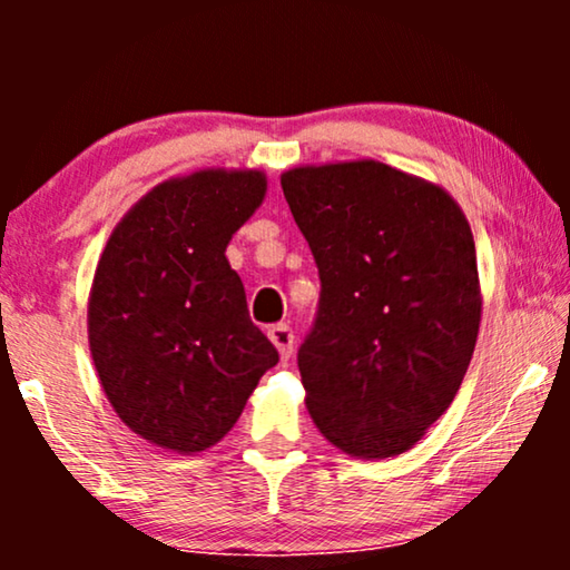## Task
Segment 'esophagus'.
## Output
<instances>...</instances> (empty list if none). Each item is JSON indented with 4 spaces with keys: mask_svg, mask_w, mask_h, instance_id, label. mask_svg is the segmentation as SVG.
<instances>
[{
    "mask_svg": "<svg viewBox=\"0 0 570 570\" xmlns=\"http://www.w3.org/2000/svg\"><path fill=\"white\" fill-rule=\"evenodd\" d=\"M269 340L275 342V347L279 350V357L287 361V357L293 355V345H295V337H293V330L287 324H275L269 326Z\"/></svg>",
    "mask_w": 570,
    "mask_h": 570,
    "instance_id": "1",
    "label": "esophagus"
}]
</instances>
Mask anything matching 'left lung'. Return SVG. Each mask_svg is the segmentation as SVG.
Instances as JSON below:
<instances>
[{
	"mask_svg": "<svg viewBox=\"0 0 570 570\" xmlns=\"http://www.w3.org/2000/svg\"><path fill=\"white\" fill-rule=\"evenodd\" d=\"M318 267L298 347L306 407L353 456L415 446L454 400L480 330L478 254L439 186L376 160L283 174Z\"/></svg>",
	"mask_w": 570,
	"mask_h": 570,
	"instance_id": "1",
	"label": "left lung"
}]
</instances>
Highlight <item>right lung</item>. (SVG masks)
<instances>
[{
  "label": "right lung",
  "instance_id": "obj_1",
  "mask_svg": "<svg viewBox=\"0 0 570 570\" xmlns=\"http://www.w3.org/2000/svg\"><path fill=\"white\" fill-rule=\"evenodd\" d=\"M264 191L259 170L174 178L129 209L100 256L88 306L92 363L116 415L158 446H215L279 361L225 259Z\"/></svg>",
  "mask_w": 570,
  "mask_h": 570
}]
</instances>
